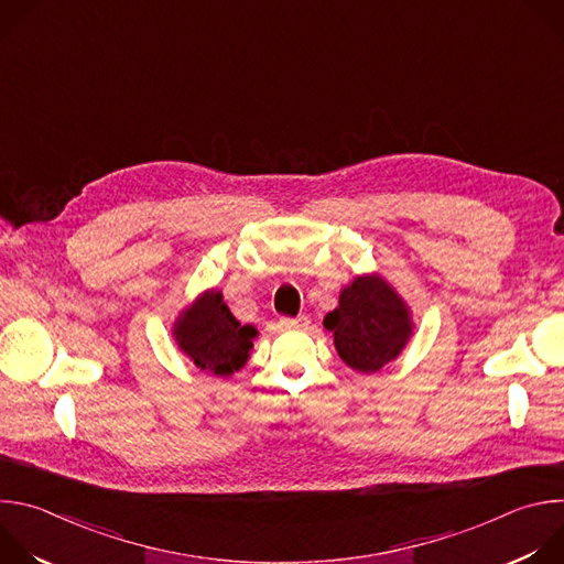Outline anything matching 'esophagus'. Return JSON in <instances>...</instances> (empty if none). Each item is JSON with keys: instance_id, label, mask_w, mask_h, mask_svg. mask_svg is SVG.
<instances>
[{"instance_id": "esophagus-1", "label": "esophagus", "mask_w": 564, "mask_h": 564, "mask_svg": "<svg viewBox=\"0 0 564 564\" xmlns=\"http://www.w3.org/2000/svg\"><path fill=\"white\" fill-rule=\"evenodd\" d=\"M279 324L283 330H305L310 326V318L305 314L303 316H283Z\"/></svg>"}]
</instances>
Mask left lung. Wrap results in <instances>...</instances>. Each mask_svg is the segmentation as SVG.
<instances>
[{"label": "left lung", "mask_w": 564, "mask_h": 564, "mask_svg": "<svg viewBox=\"0 0 564 564\" xmlns=\"http://www.w3.org/2000/svg\"><path fill=\"white\" fill-rule=\"evenodd\" d=\"M324 326L335 333L339 357L357 372H377L406 346L409 312L390 285L359 276L339 296V307L326 314Z\"/></svg>", "instance_id": "1"}]
</instances>
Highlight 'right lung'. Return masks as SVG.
<instances>
[{
  "label": "right lung",
  "mask_w": 564,
  "mask_h": 564,
  "mask_svg": "<svg viewBox=\"0 0 564 564\" xmlns=\"http://www.w3.org/2000/svg\"><path fill=\"white\" fill-rule=\"evenodd\" d=\"M254 337L257 328L240 326L220 292H207L183 314L176 328V339L189 359L200 370L220 377L246 366Z\"/></svg>",
  "instance_id": "add662e5"
}]
</instances>
